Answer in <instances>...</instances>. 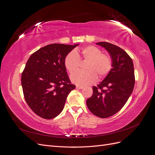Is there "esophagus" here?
Listing matches in <instances>:
<instances>
[{"label":"esophagus","mask_w":155,"mask_h":155,"mask_svg":"<svg viewBox=\"0 0 155 155\" xmlns=\"http://www.w3.org/2000/svg\"><path fill=\"white\" fill-rule=\"evenodd\" d=\"M76 88H79V89H82V88H83V86H79V85H77V86H76Z\"/></svg>","instance_id":"1"}]
</instances>
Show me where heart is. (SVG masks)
I'll return each instance as SVG.
<instances>
[{
	"mask_svg": "<svg viewBox=\"0 0 155 155\" xmlns=\"http://www.w3.org/2000/svg\"><path fill=\"white\" fill-rule=\"evenodd\" d=\"M86 61V72H78L72 74L70 79L79 86L91 85L97 79L105 78L112 68V60L109 55L101 53L95 46L88 45L74 51H70L64 59V66L72 74L78 70L80 61Z\"/></svg>",
	"mask_w": 155,
	"mask_h": 155,
	"instance_id": "heart-1",
	"label": "heart"
}]
</instances>
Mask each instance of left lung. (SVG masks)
Listing matches in <instances>:
<instances>
[{
	"mask_svg": "<svg viewBox=\"0 0 155 155\" xmlns=\"http://www.w3.org/2000/svg\"><path fill=\"white\" fill-rule=\"evenodd\" d=\"M105 48L112 60L109 74L97 87H93L92 96L87 105L93 114L106 118L120 111L132 94L134 83L133 60L125 51L107 42L96 43Z\"/></svg>",
	"mask_w": 155,
	"mask_h": 155,
	"instance_id": "obj_1",
	"label": "left lung"
}]
</instances>
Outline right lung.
Here are the masks:
<instances>
[{
  "instance_id": "obj_1",
  "label": "right lung",
  "mask_w": 155,
  "mask_h": 155,
  "mask_svg": "<svg viewBox=\"0 0 155 155\" xmlns=\"http://www.w3.org/2000/svg\"><path fill=\"white\" fill-rule=\"evenodd\" d=\"M77 46L48 45L28 60L21 76L23 94L30 109L41 118L50 120L58 116L68 94L76 88L70 81L64 59Z\"/></svg>"
}]
</instances>
